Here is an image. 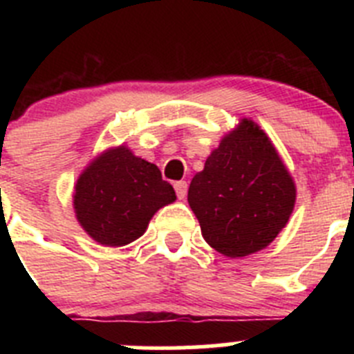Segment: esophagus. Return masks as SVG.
<instances>
[{"mask_svg":"<svg viewBox=\"0 0 354 354\" xmlns=\"http://www.w3.org/2000/svg\"><path fill=\"white\" fill-rule=\"evenodd\" d=\"M175 187V193H177V196H179V200H184L187 195V183L186 180H179V183L174 184Z\"/></svg>","mask_w":354,"mask_h":354,"instance_id":"34e87169","label":"esophagus"}]
</instances>
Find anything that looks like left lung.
Instances as JSON below:
<instances>
[{"mask_svg": "<svg viewBox=\"0 0 354 354\" xmlns=\"http://www.w3.org/2000/svg\"><path fill=\"white\" fill-rule=\"evenodd\" d=\"M187 202L211 248L246 257L282 232L296 184L270 136L252 118H241L193 177Z\"/></svg>", "mask_w": 354, "mask_h": 354, "instance_id": "8db88e82", "label": "left lung"}]
</instances>
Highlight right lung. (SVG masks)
<instances>
[{"label":"right lung","instance_id":"right-lung-1","mask_svg":"<svg viewBox=\"0 0 354 354\" xmlns=\"http://www.w3.org/2000/svg\"><path fill=\"white\" fill-rule=\"evenodd\" d=\"M174 187L156 165L124 143L102 150L74 184L77 223L102 246H126L145 234L152 216L175 202Z\"/></svg>","mask_w":354,"mask_h":354}]
</instances>
